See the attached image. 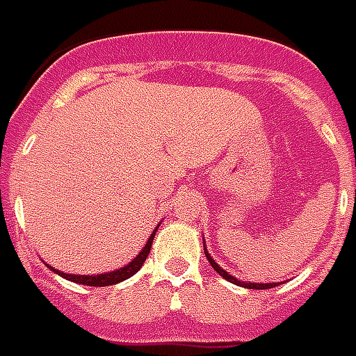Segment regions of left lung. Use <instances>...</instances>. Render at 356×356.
<instances>
[{
    "label": "left lung",
    "mask_w": 356,
    "mask_h": 356,
    "mask_svg": "<svg viewBox=\"0 0 356 356\" xmlns=\"http://www.w3.org/2000/svg\"><path fill=\"white\" fill-rule=\"evenodd\" d=\"M203 249H205L207 261L211 263V266H213L214 270L218 272V274H220L224 280H228V282H232V284H236V286H241V287H247V289H270V287H276V284H254V282H239L238 278H234L232 274H228V272L224 270V268H220V264L214 263V259L211 257V254H209V251H207L205 239H203Z\"/></svg>",
    "instance_id": "1"
}]
</instances>
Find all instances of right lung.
Returning <instances> with one entry per match:
<instances>
[{
	"instance_id": "1",
	"label": "right lung",
	"mask_w": 356,
	"mask_h": 356,
	"mask_svg": "<svg viewBox=\"0 0 356 356\" xmlns=\"http://www.w3.org/2000/svg\"><path fill=\"white\" fill-rule=\"evenodd\" d=\"M155 232H157V228L153 230V234H151L149 239H147V243H145V247H143L142 251L138 253V257L132 259V261L126 264V266L117 268V270L102 272V274H95V276H90V274H86V276H78V274H65L63 270H57V268H53V266H49V264H47V268L55 272V274H59L61 278L69 280V282H74V284H82V286H97V287L115 286V284H118V282H124V280H128L130 276H134L136 272L142 268L143 263H145V259H147V254H149L151 243H153V238H155Z\"/></svg>"
}]
</instances>
